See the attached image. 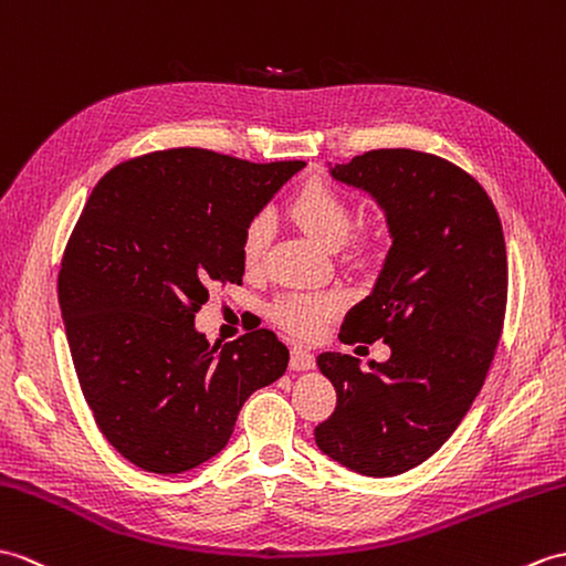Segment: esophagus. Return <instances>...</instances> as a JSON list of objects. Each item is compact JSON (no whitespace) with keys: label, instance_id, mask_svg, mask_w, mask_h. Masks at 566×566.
Segmentation results:
<instances>
[{"label":"esophagus","instance_id":"obj_1","mask_svg":"<svg viewBox=\"0 0 566 566\" xmlns=\"http://www.w3.org/2000/svg\"><path fill=\"white\" fill-rule=\"evenodd\" d=\"M315 368V356L310 354L303 346H293L291 348V370H310Z\"/></svg>","mask_w":566,"mask_h":566}]
</instances>
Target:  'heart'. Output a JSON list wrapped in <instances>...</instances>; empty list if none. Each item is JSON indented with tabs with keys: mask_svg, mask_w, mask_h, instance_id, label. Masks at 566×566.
I'll list each match as a JSON object with an SVG mask.
<instances>
[{
	"mask_svg": "<svg viewBox=\"0 0 566 566\" xmlns=\"http://www.w3.org/2000/svg\"><path fill=\"white\" fill-rule=\"evenodd\" d=\"M293 218L322 242L326 249L342 247L356 228V212L344 193L332 184L310 181L300 188L291 203ZM271 240L269 212H256L242 232V261L247 271L261 269ZM344 307V295L324 293H283L273 300L271 319L300 338L315 336L322 326L336 317Z\"/></svg>",
	"mask_w": 566,
	"mask_h": 566,
	"instance_id": "1",
	"label": "heart"
}]
</instances>
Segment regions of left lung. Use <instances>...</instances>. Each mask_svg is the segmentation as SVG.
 <instances>
[{
	"label": "left lung",
	"instance_id": "left-lung-1",
	"mask_svg": "<svg viewBox=\"0 0 566 566\" xmlns=\"http://www.w3.org/2000/svg\"><path fill=\"white\" fill-rule=\"evenodd\" d=\"M329 171L378 200L392 237L378 283L338 338H382L392 356L370 370L332 350L317 358L336 409L315 441L348 470L395 476L453 436L486 380L506 315L504 232L484 188L443 157L370 149Z\"/></svg>",
	"mask_w": 566,
	"mask_h": 566
}]
</instances>
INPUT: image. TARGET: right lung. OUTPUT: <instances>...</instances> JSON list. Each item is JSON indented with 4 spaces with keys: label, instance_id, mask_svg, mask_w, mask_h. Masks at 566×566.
<instances>
[{
    "label": "right lung",
    "instance_id": "obj_1",
    "mask_svg": "<svg viewBox=\"0 0 566 566\" xmlns=\"http://www.w3.org/2000/svg\"><path fill=\"white\" fill-rule=\"evenodd\" d=\"M303 167L174 147L113 167L86 200L57 275L62 322L98 431L137 468L218 455L249 395L285 373L273 332L208 344L193 319L212 283H242L247 222Z\"/></svg>",
    "mask_w": 566,
    "mask_h": 566
}]
</instances>
